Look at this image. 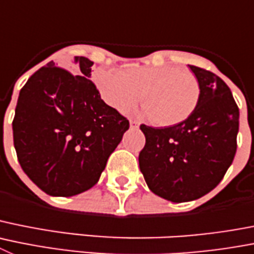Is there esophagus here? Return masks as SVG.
<instances>
[{
    "label": "esophagus",
    "mask_w": 254,
    "mask_h": 254,
    "mask_svg": "<svg viewBox=\"0 0 254 254\" xmlns=\"http://www.w3.org/2000/svg\"><path fill=\"white\" fill-rule=\"evenodd\" d=\"M129 126H131V128H137V127L139 126V123L138 121L136 120H129Z\"/></svg>",
    "instance_id": "esophagus-1"
}]
</instances>
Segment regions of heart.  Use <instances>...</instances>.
<instances>
[{
	"label": "heart",
	"instance_id": "obj_1",
	"mask_svg": "<svg viewBox=\"0 0 254 254\" xmlns=\"http://www.w3.org/2000/svg\"><path fill=\"white\" fill-rule=\"evenodd\" d=\"M94 81L103 101L121 112L133 107L142 93L146 106L143 113L162 127L184 122L191 116L200 99L196 76L171 65H131L122 71L98 69Z\"/></svg>",
	"mask_w": 254,
	"mask_h": 254
}]
</instances>
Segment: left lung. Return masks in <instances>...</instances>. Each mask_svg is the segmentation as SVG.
<instances>
[{"label": "left lung", "mask_w": 254, "mask_h": 254, "mask_svg": "<svg viewBox=\"0 0 254 254\" xmlns=\"http://www.w3.org/2000/svg\"><path fill=\"white\" fill-rule=\"evenodd\" d=\"M200 99L184 122L169 127L141 125L146 137L139 169L153 194L183 203L208 194L233 162L239 109L229 87L211 71L189 65Z\"/></svg>", "instance_id": "obj_1"}]
</instances>
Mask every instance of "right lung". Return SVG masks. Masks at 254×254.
<instances>
[{"label": "right lung", "instance_id": "1", "mask_svg": "<svg viewBox=\"0 0 254 254\" xmlns=\"http://www.w3.org/2000/svg\"><path fill=\"white\" fill-rule=\"evenodd\" d=\"M78 71L50 62L20 90L12 121L13 145L30 180L51 196H73L98 183L129 122L101 98L88 58Z\"/></svg>", "mask_w": 254, "mask_h": 254}]
</instances>
